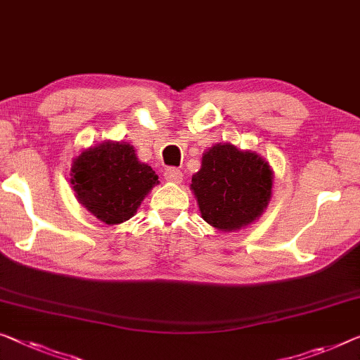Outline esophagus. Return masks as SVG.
Returning <instances> with one entry per match:
<instances>
[{
    "mask_svg": "<svg viewBox=\"0 0 360 360\" xmlns=\"http://www.w3.org/2000/svg\"><path fill=\"white\" fill-rule=\"evenodd\" d=\"M165 179L174 182V184H179L182 181V171H179L178 168H168L165 171Z\"/></svg>",
    "mask_w": 360,
    "mask_h": 360,
    "instance_id": "1",
    "label": "esophagus"
}]
</instances>
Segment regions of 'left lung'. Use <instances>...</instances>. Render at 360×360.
<instances>
[{"mask_svg": "<svg viewBox=\"0 0 360 360\" xmlns=\"http://www.w3.org/2000/svg\"><path fill=\"white\" fill-rule=\"evenodd\" d=\"M271 186L270 165L231 143L208 148L191 182L202 218L219 231H236L259 219L270 202Z\"/></svg>", "mask_w": 360, "mask_h": 360, "instance_id": "1", "label": "left lung"}]
</instances>
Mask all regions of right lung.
<instances>
[{
	"instance_id": "obj_1",
	"label": "right lung",
	"mask_w": 360,
	"mask_h": 360,
	"mask_svg": "<svg viewBox=\"0 0 360 360\" xmlns=\"http://www.w3.org/2000/svg\"><path fill=\"white\" fill-rule=\"evenodd\" d=\"M148 165L139 162L127 142H103L72 162L71 184L79 203L106 224H120L136 214L146 195L158 184Z\"/></svg>"
}]
</instances>
